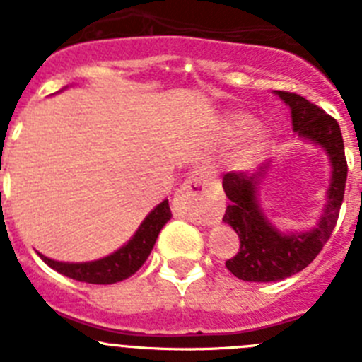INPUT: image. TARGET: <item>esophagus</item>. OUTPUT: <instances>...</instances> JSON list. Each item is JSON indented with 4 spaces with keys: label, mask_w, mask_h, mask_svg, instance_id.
<instances>
[{
    "label": "esophagus",
    "mask_w": 362,
    "mask_h": 362,
    "mask_svg": "<svg viewBox=\"0 0 362 362\" xmlns=\"http://www.w3.org/2000/svg\"><path fill=\"white\" fill-rule=\"evenodd\" d=\"M174 212L179 217L199 223L216 225L223 214V201L216 196V185L209 170H197L190 175L174 196Z\"/></svg>",
    "instance_id": "obj_1"
}]
</instances>
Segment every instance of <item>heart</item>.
Instances as JSON below:
<instances>
[{"label": "heart", "instance_id": "obj_1", "mask_svg": "<svg viewBox=\"0 0 362 362\" xmlns=\"http://www.w3.org/2000/svg\"><path fill=\"white\" fill-rule=\"evenodd\" d=\"M252 123V117L248 114L241 110L230 112L226 116V130H228L232 136H238V134L245 132ZM268 141V129L264 124H255L248 130V136H246V141L243 145L241 152H239V163L243 166H248L257 159V156L263 152L264 145Z\"/></svg>", "mask_w": 362, "mask_h": 362}]
</instances>
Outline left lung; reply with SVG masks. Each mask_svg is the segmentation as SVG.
Wrapping results in <instances>:
<instances>
[{"label": "left lung", "instance_id": "1", "mask_svg": "<svg viewBox=\"0 0 362 362\" xmlns=\"http://www.w3.org/2000/svg\"><path fill=\"white\" fill-rule=\"evenodd\" d=\"M276 94L290 107L293 132L325 150L330 159L332 177L317 225L305 232H283L259 203V185L270 170V163L259 166L254 174L228 172L223 175V188L230 199L223 221L235 230L241 241V248L226 261V268L250 283L286 279L308 267L334 232L346 187L348 166L337 121L303 95L283 90Z\"/></svg>", "mask_w": 362, "mask_h": 362}]
</instances>
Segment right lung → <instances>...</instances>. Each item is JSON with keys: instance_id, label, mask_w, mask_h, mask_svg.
Returning <instances> with one entry per match:
<instances>
[{"instance_id": "obj_1", "label": "right lung", "mask_w": 362, "mask_h": 362, "mask_svg": "<svg viewBox=\"0 0 362 362\" xmlns=\"http://www.w3.org/2000/svg\"><path fill=\"white\" fill-rule=\"evenodd\" d=\"M172 212L168 206V199L159 203L148 216L145 217L139 228L136 230L130 241L123 245L119 250L107 257L95 259V261H86V263H62L54 261L47 255L40 254L45 263L54 268L56 272L70 279L81 281V283L90 284H114L123 279H129L139 268L143 267L150 252H152L156 239L163 226L170 221Z\"/></svg>"}]
</instances>
